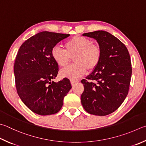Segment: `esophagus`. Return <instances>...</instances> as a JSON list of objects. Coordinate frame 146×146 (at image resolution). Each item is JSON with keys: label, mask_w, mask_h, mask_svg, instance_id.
Segmentation results:
<instances>
[{"label": "esophagus", "mask_w": 146, "mask_h": 146, "mask_svg": "<svg viewBox=\"0 0 146 146\" xmlns=\"http://www.w3.org/2000/svg\"><path fill=\"white\" fill-rule=\"evenodd\" d=\"M79 81L78 80H71V84L72 86H73L74 84H75V83H77V82H78Z\"/></svg>", "instance_id": "obj_1"}]
</instances>
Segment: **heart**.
<instances>
[{
  "mask_svg": "<svg viewBox=\"0 0 146 146\" xmlns=\"http://www.w3.org/2000/svg\"><path fill=\"white\" fill-rule=\"evenodd\" d=\"M64 49L54 46L51 50V56L60 67H66L71 57L75 64L60 71L62 77L75 79L87 72L96 70L101 61L102 51L99 44L93 43L91 39L81 36H75L66 41Z\"/></svg>",
  "mask_w": 146,
  "mask_h": 146,
  "instance_id": "heart-1",
  "label": "heart"
}]
</instances>
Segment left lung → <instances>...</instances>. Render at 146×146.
<instances>
[{
  "instance_id": "obj_1",
  "label": "left lung",
  "mask_w": 146,
  "mask_h": 146,
  "mask_svg": "<svg viewBox=\"0 0 146 146\" xmlns=\"http://www.w3.org/2000/svg\"><path fill=\"white\" fill-rule=\"evenodd\" d=\"M96 39L102 48L98 66L81 82L84 91L81 103L86 112L104 116L120 107L127 96L132 72L126 46L109 33L97 31L83 34Z\"/></svg>"
}]
</instances>
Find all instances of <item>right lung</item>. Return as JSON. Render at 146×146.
<instances>
[{
    "label": "right lung",
    "mask_w": 146,
    "mask_h": 146,
    "mask_svg": "<svg viewBox=\"0 0 146 146\" xmlns=\"http://www.w3.org/2000/svg\"><path fill=\"white\" fill-rule=\"evenodd\" d=\"M68 36L70 34L41 32L26 40L17 53L14 73L18 94L37 114L57 113L71 88L67 78L57 83L51 82L59 71V66L51 56V50Z\"/></svg>",
    "instance_id": "add662e5"
}]
</instances>
